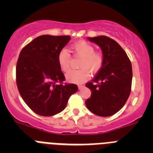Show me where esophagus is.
Here are the masks:
<instances>
[{"mask_svg": "<svg viewBox=\"0 0 153 153\" xmlns=\"http://www.w3.org/2000/svg\"><path fill=\"white\" fill-rule=\"evenodd\" d=\"M83 87H84L83 85H78V88H79V90H81V89L83 88Z\"/></svg>", "mask_w": 153, "mask_h": 153, "instance_id": "esophagus-1", "label": "esophagus"}]
</instances>
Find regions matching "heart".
Instances as JSON below:
<instances>
[{
  "label": "heart",
  "instance_id": "1",
  "mask_svg": "<svg viewBox=\"0 0 153 153\" xmlns=\"http://www.w3.org/2000/svg\"><path fill=\"white\" fill-rule=\"evenodd\" d=\"M75 56L80 57L78 67L79 70H71L66 75V78L70 83H82L90 77V70L97 73L103 64V56L101 53L95 51V48L88 42L81 40L74 44L71 47ZM57 60L60 68L63 72H67L70 68V53L66 49L60 50L58 53Z\"/></svg>",
  "mask_w": 153,
  "mask_h": 153
}]
</instances>
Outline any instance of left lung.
<instances>
[{
    "instance_id": "8db88e82",
    "label": "left lung",
    "mask_w": 153,
    "mask_h": 153,
    "mask_svg": "<svg viewBox=\"0 0 153 153\" xmlns=\"http://www.w3.org/2000/svg\"><path fill=\"white\" fill-rule=\"evenodd\" d=\"M100 46L103 64L93 80L86 84L91 96L85 102L90 112L110 117L123 107L131 92L132 64L126 53L117 41L106 36L88 37Z\"/></svg>"
}]
</instances>
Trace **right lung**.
Segmentation results:
<instances>
[{
    "label": "right lung",
    "instance_id": "right-lung-1",
    "mask_svg": "<svg viewBox=\"0 0 153 153\" xmlns=\"http://www.w3.org/2000/svg\"><path fill=\"white\" fill-rule=\"evenodd\" d=\"M69 36L42 35L21 50L16 67L18 91L35 113L51 117L66 108L70 96L77 92L74 83H64L58 53L70 41Z\"/></svg>",
    "mask_w": 153,
    "mask_h": 153
}]
</instances>
